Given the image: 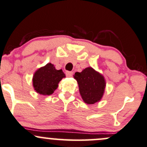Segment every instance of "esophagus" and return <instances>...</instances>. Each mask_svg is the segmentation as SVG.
I'll list each match as a JSON object with an SVG mask.
<instances>
[{
	"label": "esophagus",
	"instance_id": "obj_1",
	"mask_svg": "<svg viewBox=\"0 0 147 147\" xmlns=\"http://www.w3.org/2000/svg\"><path fill=\"white\" fill-rule=\"evenodd\" d=\"M66 74V76L68 77V78H70V77L72 76V75H73V72H69V71H67V72H65Z\"/></svg>",
	"mask_w": 147,
	"mask_h": 147
}]
</instances>
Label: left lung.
<instances>
[{
    "label": "left lung",
    "mask_w": 147,
    "mask_h": 147,
    "mask_svg": "<svg viewBox=\"0 0 147 147\" xmlns=\"http://www.w3.org/2000/svg\"><path fill=\"white\" fill-rule=\"evenodd\" d=\"M82 98L86 104H94L101 101L106 88V80L101 73L92 67L84 69L81 72H75Z\"/></svg>",
    "instance_id": "8db88e82"
}]
</instances>
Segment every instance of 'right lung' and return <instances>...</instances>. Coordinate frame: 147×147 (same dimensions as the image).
Returning a JSON list of instances; mask_svg holds the SVG:
<instances>
[{"instance_id": "add662e5", "label": "right lung", "mask_w": 147, "mask_h": 147, "mask_svg": "<svg viewBox=\"0 0 147 147\" xmlns=\"http://www.w3.org/2000/svg\"><path fill=\"white\" fill-rule=\"evenodd\" d=\"M65 78L62 69H56L52 63L38 68L34 74L32 84L36 93L41 95L49 96L58 88L60 81Z\"/></svg>"}]
</instances>
